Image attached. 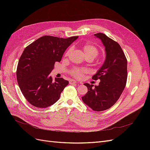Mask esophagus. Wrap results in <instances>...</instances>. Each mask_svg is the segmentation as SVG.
<instances>
[{
	"instance_id": "1",
	"label": "esophagus",
	"mask_w": 150,
	"mask_h": 150,
	"mask_svg": "<svg viewBox=\"0 0 150 150\" xmlns=\"http://www.w3.org/2000/svg\"><path fill=\"white\" fill-rule=\"evenodd\" d=\"M69 83L70 84H75V83H77V81L74 79H71L69 81Z\"/></svg>"
}]
</instances>
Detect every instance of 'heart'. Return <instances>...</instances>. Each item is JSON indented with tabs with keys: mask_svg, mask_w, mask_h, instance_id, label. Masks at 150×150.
<instances>
[{
	"mask_svg": "<svg viewBox=\"0 0 150 150\" xmlns=\"http://www.w3.org/2000/svg\"><path fill=\"white\" fill-rule=\"evenodd\" d=\"M83 50L84 51V53L87 58H92L94 59L99 54V50L98 48L94 46V45L91 44L89 43H86L84 44L82 46ZM72 51V47H71L67 49V51L66 53V56H69L71 54ZM86 72V71L83 69H79V68H73L71 71H70V74L72 76L76 78L80 79L82 78L83 73Z\"/></svg>",
	"mask_w": 150,
	"mask_h": 150,
	"instance_id": "heart-1",
	"label": "heart"
}]
</instances>
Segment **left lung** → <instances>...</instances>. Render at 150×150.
<instances>
[{
  "label": "left lung",
  "mask_w": 150,
  "mask_h": 150,
  "mask_svg": "<svg viewBox=\"0 0 150 150\" xmlns=\"http://www.w3.org/2000/svg\"><path fill=\"white\" fill-rule=\"evenodd\" d=\"M105 47L106 59L94 80L100 79L98 86L85 83L88 91L82 97L83 101L95 111L110 108L118 100L127 81V59L117 42L103 33L95 34Z\"/></svg>",
  "instance_id": "left-lung-1"
}]
</instances>
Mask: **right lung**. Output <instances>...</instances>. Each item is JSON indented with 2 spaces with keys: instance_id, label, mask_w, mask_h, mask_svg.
Instances as JSON below:
<instances>
[{
  "instance_id": "right-lung-1",
  "label": "right lung",
  "mask_w": 150,
  "mask_h": 150,
  "mask_svg": "<svg viewBox=\"0 0 150 150\" xmlns=\"http://www.w3.org/2000/svg\"><path fill=\"white\" fill-rule=\"evenodd\" d=\"M44 35L27 46L17 68V79L22 93L32 105L46 108L59 99L69 84L63 78L50 76L56 62H60L66 49L78 39Z\"/></svg>"
}]
</instances>
